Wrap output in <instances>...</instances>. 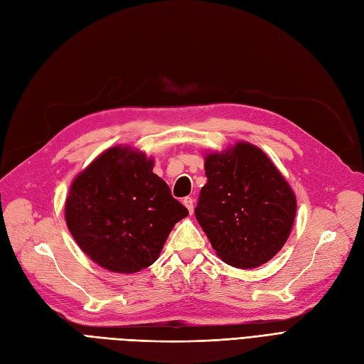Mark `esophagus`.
<instances>
[{"mask_svg": "<svg viewBox=\"0 0 364 364\" xmlns=\"http://www.w3.org/2000/svg\"><path fill=\"white\" fill-rule=\"evenodd\" d=\"M183 204L187 207V210H189V213L192 215V213H193V198L186 196V198L183 199Z\"/></svg>", "mask_w": 364, "mask_h": 364, "instance_id": "1", "label": "esophagus"}]
</instances>
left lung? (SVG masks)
<instances>
[{
    "instance_id": "left-lung-1",
    "label": "left lung",
    "mask_w": 364,
    "mask_h": 364,
    "mask_svg": "<svg viewBox=\"0 0 364 364\" xmlns=\"http://www.w3.org/2000/svg\"><path fill=\"white\" fill-rule=\"evenodd\" d=\"M207 183L195 208L198 224L227 264L251 269L283 248L296 198L264 152L239 142L205 157Z\"/></svg>"
}]
</instances>
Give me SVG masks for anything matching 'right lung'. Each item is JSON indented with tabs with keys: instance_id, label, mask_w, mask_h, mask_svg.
Returning a JSON list of instances; mask_svg holds the SVG:
<instances>
[{
	"instance_id": "obj_1",
	"label": "right lung",
	"mask_w": 364,
	"mask_h": 364,
	"mask_svg": "<svg viewBox=\"0 0 364 364\" xmlns=\"http://www.w3.org/2000/svg\"><path fill=\"white\" fill-rule=\"evenodd\" d=\"M152 166L142 152L113 146L69 189L66 225L81 251L107 271L134 274L151 266L173 225L189 215Z\"/></svg>"
}]
</instances>
